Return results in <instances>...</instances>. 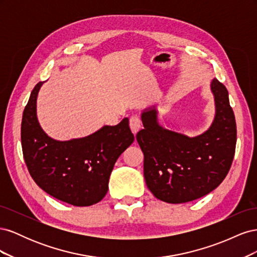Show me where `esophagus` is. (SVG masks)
<instances>
[{
  "instance_id": "obj_1",
  "label": "esophagus",
  "mask_w": 257,
  "mask_h": 257,
  "mask_svg": "<svg viewBox=\"0 0 257 257\" xmlns=\"http://www.w3.org/2000/svg\"><path fill=\"white\" fill-rule=\"evenodd\" d=\"M130 127L134 134H136L139 128L142 127V121L137 115H133L130 118Z\"/></svg>"
}]
</instances>
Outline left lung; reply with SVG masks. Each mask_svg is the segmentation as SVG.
I'll use <instances>...</instances> for the list:
<instances>
[{"label":"left lung","mask_w":257,"mask_h":257,"mask_svg":"<svg viewBox=\"0 0 257 257\" xmlns=\"http://www.w3.org/2000/svg\"><path fill=\"white\" fill-rule=\"evenodd\" d=\"M215 116L204 134L188 137L159 125L158 111L142 113L144 130L136 139L144 152V176L158 199L182 204L203 197L226 177L235 155L237 128L228 92L217 79L211 82Z\"/></svg>","instance_id":"1"}]
</instances>
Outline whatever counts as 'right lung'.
Here are the masks:
<instances>
[{"mask_svg":"<svg viewBox=\"0 0 257 257\" xmlns=\"http://www.w3.org/2000/svg\"><path fill=\"white\" fill-rule=\"evenodd\" d=\"M38 82L25 108L21 122L23 158L35 183L49 195L77 207L94 205L108 191L114 163L134 142L124 118L90 136L59 142L42 130L36 116Z\"/></svg>","mask_w":257,"mask_h":257,"instance_id":"1","label":"right lung"}]
</instances>
